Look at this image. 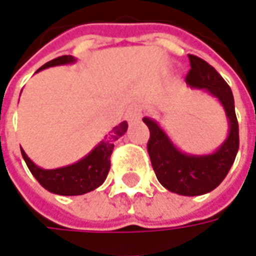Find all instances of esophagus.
<instances>
[{
    "label": "esophagus",
    "mask_w": 256,
    "mask_h": 256,
    "mask_svg": "<svg viewBox=\"0 0 256 256\" xmlns=\"http://www.w3.org/2000/svg\"><path fill=\"white\" fill-rule=\"evenodd\" d=\"M142 106L138 105V104H133V105L128 106V112H126V119L128 122H134L142 118Z\"/></svg>",
    "instance_id": "34e87169"
}]
</instances>
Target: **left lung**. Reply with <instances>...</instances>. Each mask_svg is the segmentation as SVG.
Instances as JSON below:
<instances>
[{"instance_id": "obj_1", "label": "left lung", "mask_w": 256, "mask_h": 256, "mask_svg": "<svg viewBox=\"0 0 256 256\" xmlns=\"http://www.w3.org/2000/svg\"><path fill=\"white\" fill-rule=\"evenodd\" d=\"M190 70L186 84L190 88L206 90L218 99L228 122V134L212 154H186L172 142L161 126L151 118H142L150 128L147 151L160 184L170 192L182 196H199L212 192L227 176L240 147L238 122L234 96L228 84L208 62L189 54Z\"/></svg>"}]
</instances>
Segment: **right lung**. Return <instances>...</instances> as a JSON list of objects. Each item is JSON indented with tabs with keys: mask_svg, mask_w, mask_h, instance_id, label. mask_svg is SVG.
I'll return each mask as SVG.
<instances>
[{
	"mask_svg": "<svg viewBox=\"0 0 256 256\" xmlns=\"http://www.w3.org/2000/svg\"><path fill=\"white\" fill-rule=\"evenodd\" d=\"M76 62L72 56H62L52 62L42 66V70L54 67V66H66ZM128 132V122H122L119 126L114 128L104 137L102 142H99L90 154L74 164L56 168V170H44L33 162L30 158L26 156V152L20 148L22 157L25 160L26 165L32 175L38 179L44 189L48 192L62 196H77L84 194L96 189L105 182L108 172L110 170V156L114 151V142H118L122 136Z\"/></svg>",
	"mask_w": 256,
	"mask_h": 256,
	"instance_id": "add662e5",
	"label": "right lung"
}]
</instances>
